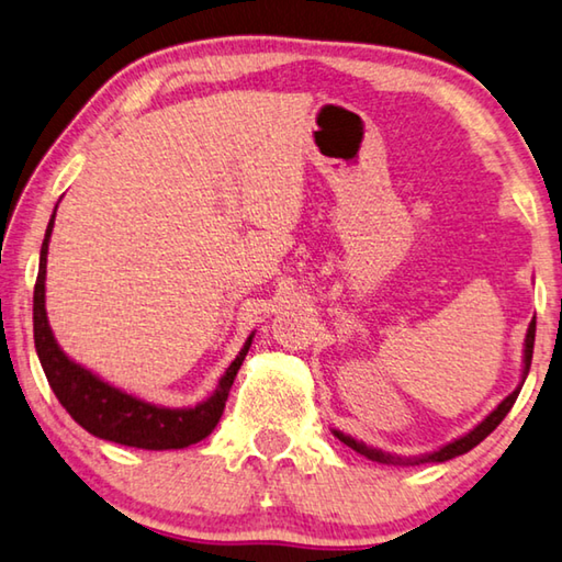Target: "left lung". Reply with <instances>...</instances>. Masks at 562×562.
<instances>
[{
	"instance_id": "obj_1",
	"label": "left lung",
	"mask_w": 562,
	"mask_h": 562,
	"mask_svg": "<svg viewBox=\"0 0 562 562\" xmlns=\"http://www.w3.org/2000/svg\"><path fill=\"white\" fill-rule=\"evenodd\" d=\"M532 344H536V318L530 321L528 326V334H526V356H522V361H526V366H522V383H526V375L530 371V361H532ZM520 389H515L508 398H505L498 408H495L491 416H485V420L477 423V426L471 430V434L453 440V443L443 446L440 450H434V453L428 456H420V458H398V456H391V453H383V450H375V448H368L363 443H358V440H353L351 436H344L341 430H334V436L341 440V443H346L348 448H353L356 453L366 456L368 461H375V463H383V465H420V463H446L450 461V458L456 456H463L468 453V450L475 448L477 443H481L483 438H488L495 428L501 426V420L508 416V411L513 408L515 398H518Z\"/></svg>"
}]
</instances>
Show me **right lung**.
<instances>
[{
    "label": "right lung",
    "mask_w": 562,
    "mask_h": 562,
    "mask_svg": "<svg viewBox=\"0 0 562 562\" xmlns=\"http://www.w3.org/2000/svg\"><path fill=\"white\" fill-rule=\"evenodd\" d=\"M54 228V216L44 234L40 254V276L34 283V346L40 363L47 373L54 395L67 408L69 416L89 430L91 436L112 440L119 446H132L144 450H177L204 440L216 428L221 413L226 408L228 391L251 348V338L244 344L236 361L226 368L218 381L216 393L194 408H161L144 403L134 395L114 389L87 368L74 363L54 341L47 308H44V279H47V251Z\"/></svg>",
    "instance_id": "1"
}]
</instances>
